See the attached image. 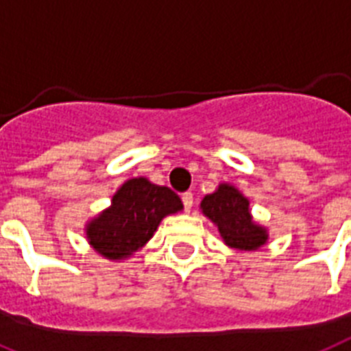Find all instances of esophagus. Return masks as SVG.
Here are the masks:
<instances>
[{
  "mask_svg": "<svg viewBox=\"0 0 351 351\" xmlns=\"http://www.w3.org/2000/svg\"><path fill=\"white\" fill-rule=\"evenodd\" d=\"M182 202H184L185 210H191V207H193V193H184L182 195Z\"/></svg>",
  "mask_w": 351,
  "mask_h": 351,
  "instance_id": "34e87169",
  "label": "esophagus"
}]
</instances>
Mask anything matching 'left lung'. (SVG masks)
<instances>
[{
  "mask_svg": "<svg viewBox=\"0 0 351 351\" xmlns=\"http://www.w3.org/2000/svg\"><path fill=\"white\" fill-rule=\"evenodd\" d=\"M200 209L218 227L225 245L230 249L256 250L269 240L267 229L252 220L249 198H245L234 185H218L215 193L202 200Z\"/></svg>",
  "mask_w": 351,
  "mask_h": 351,
  "instance_id": "1",
  "label": "left lung"
}]
</instances>
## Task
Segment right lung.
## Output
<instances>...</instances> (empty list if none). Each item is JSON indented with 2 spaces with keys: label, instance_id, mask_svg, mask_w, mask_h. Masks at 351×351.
Segmentation results:
<instances>
[{
  "label": "right lung",
  "instance_id": "obj_1",
  "mask_svg": "<svg viewBox=\"0 0 351 351\" xmlns=\"http://www.w3.org/2000/svg\"><path fill=\"white\" fill-rule=\"evenodd\" d=\"M184 209L175 191L138 176L119 187L111 205L86 225V238L108 259L130 258L153 238L162 218Z\"/></svg>",
  "mask_w": 351,
  "mask_h": 351
}]
</instances>
